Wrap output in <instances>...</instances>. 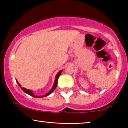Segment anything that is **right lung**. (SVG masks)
Instances as JSON below:
<instances>
[{
	"mask_svg": "<svg viewBox=\"0 0 128 128\" xmlns=\"http://www.w3.org/2000/svg\"><path fill=\"white\" fill-rule=\"evenodd\" d=\"M62 70H60V71L59 72H58V73H57L56 76V78H55V83H54V86H53L52 88L51 89V90L50 91V92H48V93H47L46 94L44 95V96H41V97H40V96H39V97H38V96H35V95L33 93H32V92L31 90H29L26 89V88H24L22 87L21 86H20V85L19 84V83L18 82V81H17V84H18V85L19 86H20V87L21 88V89L22 90H23V92H26V93L28 94H29V95H30V96H32V97H34V98H43V97L48 96H49V94H50L52 93V92H54V90H55V89L56 88V86H57V84H58V78H59V76H60V74H61V73H62Z\"/></svg>",
	"mask_w": 128,
	"mask_h": 128,
	"instance_id": "add662e5",
	"label": "right lung"
}]
</instances>
